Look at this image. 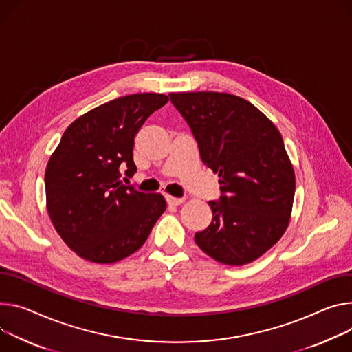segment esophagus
<instances>
[{
    "instance_id": "esophagus-1",
    "label": "esophagus",
    "mask_w": 352,
    "mask_h": 352,
    "mask_svg": "<svg viewBox=\"0 0 352 352\" xmlns=\"http://www.w3.org/2000/svg\"><path fill=\"white\" fill-rule=\"evenodd\" d=\"M166 201L168 205L171 206H179L182 202H184V198H174V197H166Z\"/></svg>"
}]
</instances>
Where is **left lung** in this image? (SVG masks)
<instances>
[{"label":"left lung","mask_w":352,"mask_h":352,"mask_svg":"<svg viewBox=\"0 0 352 352\" xmlns=\"http://www.w3.org/2000/svg\"><path fill=\"white\" fill-rule=\"evenodd\" d=\"M170 100L192 132L204 164L219 175L209 201L212 223L195 241L213 260L244 265L285 233L294 205L295 173L275 124L232 94L174 92Z\"/></svg>","instance_id":"left-lung-1"}]
</instances>
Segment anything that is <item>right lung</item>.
Wrapping results in <instances>:
<instances>
[{"mask_svg": "<svg viewBox=\"0 0 352 352\" xmlns=\"http://www.w3.org/2000/svg\"><path fill=\"white\" fill-rule=\"evenodd\" d=\"M163 94H133L109 101L74 120L50 157L47 212L53 226L80 257L112 264L138 251L166 210L160 194L120 182L132 177L135 138L146 119L163 108Z\"/></svg>", "mask_w": 352, "mask_h": 352, "instance_id": "1", "label": "right lung"}]
</instances>
